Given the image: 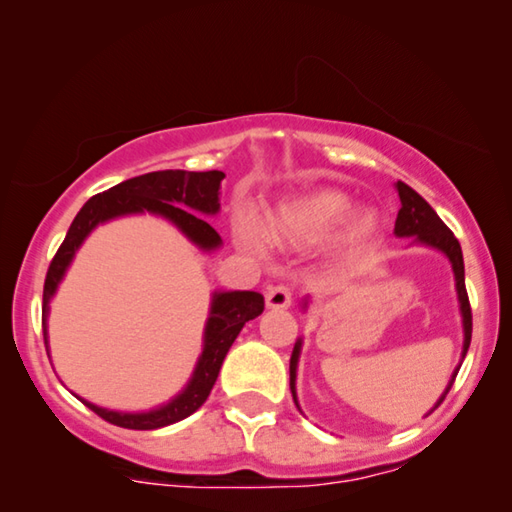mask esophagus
<instances>
[{
    "mask_svg": "<svg viewBox=\"0 0 512 512\" xmlns=\"http://www.w3.org/2000/svg\"><path fill=\"white\" fill-rule=\"evenodd\" d=\"M293 298H291V289L289 286H272L265 293V305L270 307V310H286V307H291Z\"/></svg>",
    "mask_w": 512,
    "mask_h": 512,
    "instance_id": "1",
    "label": "esophagus"
}]
</instances>
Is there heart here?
<instances>
[{
	"instance_id": "1",
	"label": "heart",
	"mask_w": 512,
	"mask_h": 512,
	"mask_svg": "<svg viewBox=\"0 0 512 512\" xmlns=\"http://www.w3.org/2000/svg\"><path fill=\"white\" fill-rule=\"evenodd\" d=\"M354 209L356 202L347 193L333 188L289 195L270 207L265 228L258 226L256 219L237 223V240L242 247L261 254L268 240L284 249H310L338 232L333 240V254L352 258L368 249L380 230L375 212L363 209L354 214Z\"/></svg>"
}]
</instances>
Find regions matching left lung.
<instances>
[{
	"mask_svg": "<svg viewBox=\"0 0 512 512\" xmlns=\"http://www.w3.org/2000/svg\"><path fill=\"white\" fill-rule=\"evenodd\" d=\"M396 193L401 198V209H398L396 216V226H394V235L398 240H412L410 244H417V247H429L433 251H440L447 261L452 265V275H454V289H457V300H459V314H461V328H464V345H461V359L454 368V373L447 382V387L436 405L426 412L431 415L433 410L443 403V398L450 391L454 377H457L461 361L466 359L468 345H471V331H473V319H471V305H468V296H466V282H464V254H461V244L457 237L452 235V230L440 221V216L433 212V207L426 202L422 195L417 191H412L408 184L403 181H396ZM312 298L305 296L303 298V310H310ZM300 352H303V338L296 340L293 345V354H291V366H289V375H291V394H293V403L300 410L298 403V391H296V380H298V361H300ZM303 412V410H300Z\"/></svg>",
	"mask_w": 512,
	"mask_h": 512,
	"instance_id": "left-lung-1",
	"label": "left lung"
}]
</instances>
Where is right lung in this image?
<instances>
[{"instance_id":"obj_1","label":"right lung","mask_w":512,"mask_h":512,"mask_svg":"<svg viewBox=\"0 0 512 512\" xmlns=\"http://www.w3.org/2000/svg\"><path fill=\"white\" fill-rule=\"evenodd\" d=\"M226 174L219 170L212 172H186V170H160L132 177L128 181L109 188L95 198H90L81 212L76 214L72 226L67 230L65 242L60 244L51 268H48L44 284V307H41V324H44V342L48 359H51V347H48V312H51V300L58 293L62 279H65L69 265H72L76 251L83 247L90 233L104 223L123 219V216H142L151 214L163 219L179 230L195 249L202 254H214L223 247L221 235L209 226L212 219L221 212V181ZM263 312V296L258 291H212L209 300V314L202 331V352L195 361V368L184 389L172 396L167 403H160L151 410L123 412L109 410L79 398L83 405L97 412L107 422L123 426V429L153 431L163 426L177 424L181 419L191 417L202 403L207 401L219 370L226 359L228 349L244 324L256 319Z\"/></svg>"}]
</instances>
